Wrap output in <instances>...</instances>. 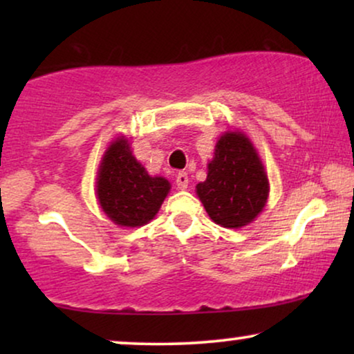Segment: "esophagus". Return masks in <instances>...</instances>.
<instances>
[{
  "label": "esophagus",
  "instance_id": "esophagus-1",
  "mask_svg": "<svg viewBox=\"0 0 354 354\" xmlns=\"http://www.w3.org/2000/svg\"><path fill=\"white\" fill-rule=\"evenodd\" d=\"M176 183H177L178 190H187V188H188V176H187V172H178L177 174V178H176Z\"/></svg>",
  "mask_w": 354,
  "mask_h": 354
}]
</instances>
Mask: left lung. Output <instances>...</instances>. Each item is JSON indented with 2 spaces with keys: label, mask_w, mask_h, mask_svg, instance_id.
I'll return each mask as SVG.
<instances>
[{
  "label": "left lung",
  "mask_w": 354,
  "mask_h": 354,
  "mask_svg": "<svg viewBox=\"0 0 354 354\" xmlns=\"http://www.w3.org/2000/svg\"><path fill=\"white\" fill-rule=\"evenodd\" d=\"M196 195L212 221L225 229H240L264 209L269 180L253 143L243 132H225L217 140L207 177Z\"/></svg>",
  "instance_id": "left-lung-1"
}]
</instances>
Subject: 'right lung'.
Returning a JSON list of instances; mask_svg holds the SVG:
<instances>
[{
  "label": "right lung",
  "mask_w": 354,
  "mask_h": 354,
  "mask_svg": "<svg viewBox=\"0 0 354 354\" xmlns=\"http://www.w3.org/2000/svg\"><path fill=\"white\" fill-rule=\"evenodd\" d=\"M171 183L148 176L130 151L125 137L115 138L106 149L96 178L101 209L120 227H142L158 214Z\"/></svg>",
  "instance_id": "1"
}]
</instances>
